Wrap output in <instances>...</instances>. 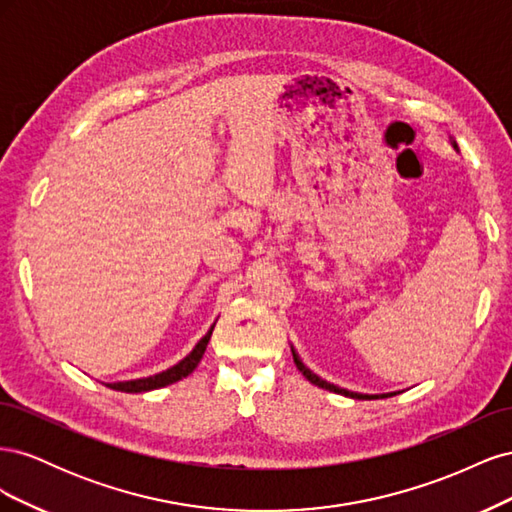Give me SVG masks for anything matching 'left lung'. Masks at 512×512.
Here are the masks:
<instances>
[{
    "mask_svg": "<svg viewBox=\"0 0 512 512\" xmlns=\"http://www.w3.org/2000/svg\"><path fill=\"white\" fill-rule=\"evenodd\" d=\"M453 147L457 149V143H453ZM292 356H294V365L299 367V371L301 374L312 382V384H316V386H320V389H327V391H333V393H339V395H346V397H352V399H384V397H391V395H395V393H386V395H363V393H352V391H346V389H339V386H335V384H331V382H327V380H322V378H318L314 371H309L305 365H303V361L299 359V354L292 350Z\"/></svg>",
    "mask_w": 512,
    "mask_h": 512,
    "instance_id": "left-lung-1",
    "label": "left lung"
}]
</instances>
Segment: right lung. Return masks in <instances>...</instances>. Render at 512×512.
<instances>
[{
    "label": "right lung",
    "instance_id": "1",
    "mask_svg": "<svg viewBox=\"0 0 512 512\" xmlns=\"http://www.w3.org/2000/svg\"><path fill=\"white\" fill-rule=\"evenodd\" d=\"M215 324H211V329L207 331V335L200 339V342L194 346V350L185 356L183 361H179L177 365H173L166 371H160L156 376H149V378H138V380H128V382H111L106 386H111L113 391H121V393H145V391H153V389H162V386L173 384L185 376H190L192 371L198 367L200 359H203V354L207 350V344L211 339Z\"/></svg>",
    "mask_w": 512,
    "mask_h": 512
}]
</instances>
